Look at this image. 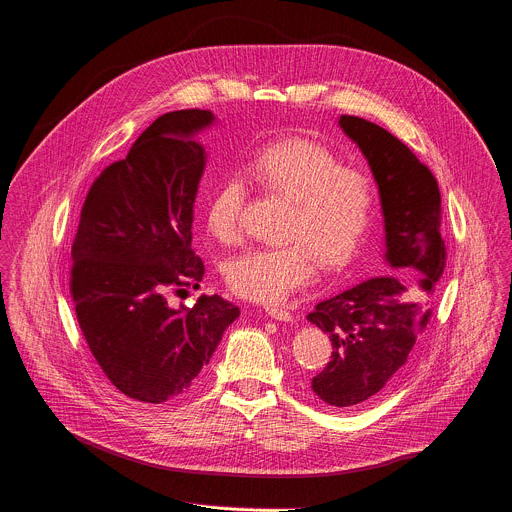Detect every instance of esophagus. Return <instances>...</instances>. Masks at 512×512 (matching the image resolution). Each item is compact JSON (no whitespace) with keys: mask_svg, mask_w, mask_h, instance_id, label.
<instances>
[{"mask_svg":"<svg viewBox=\"0 0 512 512\" xmlns=\"http://www.w3.org/2000/svg\"><path fill=\"white\" fill-rule=\"evenodd\" d=\"M265 311L273 317V319H279V321H291L293 315L287 311V309H281V307H273V305H267Z\"/></svg>","mask_w":512,"mask_h":512,"instance_id":"obj_1","label":"esophagus"}]
</instances>
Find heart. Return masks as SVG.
I'll return each instance as SVG.
<instances>
[{"label":"heart","instance_id":"1","mask_svg":"<svg viewBox=\"0 0 512 512\" xmlns=\"http://www.w3.org/2000/svg\"><path fill=\"white\" fill-rule=\"evenodd\" d=\"M251 177L269 193L291 201L285 245L251 249L227 263L233 293L279 303L315 277V259L331 271L346 267L362 249L378 209L370 173L346 166L335 152L307 138H285L255 152ZM245 183L225 177L205 207L207 231L225 245L239 241Z\"/></svg>","mask_w":512,"mask_h":512}]
</instances>
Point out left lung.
<instances>
[{
	"mask_svg": "<svg viewBox=\"0 0 512 512\" xmlns=\"http://www.w3.org/2000/svg\"><path fill=\"white\" fill-rule=\"evenodd\" d=\"M339 126L360 146L378 183L388 265L420 277L416 293L396 277H372L319 301L307 315L333 346L311 390L329 406L356 408L376 398L408 362L432 317L428 297L444 273L446 245L440 189L430 168L374 122L344 114Z\"/></svg>",
	"mask_w": 512,
	"mask_h": 512,
	"instance_id": "left-lung-1",
	"label": "left lung"
}]
</instances>
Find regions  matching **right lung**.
<instances>
[{
    "label": "right lung",
    "mask_w": 512,
    "mask_h": 512,
    "mask_svg": "<svg viewBox=\"0 0 512 512\" xmlns=\"http://www.w3.org/2000/svg\"><path fill=\"white\" fill-rule=\"evenodd\" d=\"M213 120L199 108L158 116L92 183L72 243L70 293L86 344L138 402L187 392L239 317L219 295L168 305V293L205 277L191 231L205 148L191 136Z\"/></svg>",
    "instance_id": "right-lung-1"
}]
</instances>
